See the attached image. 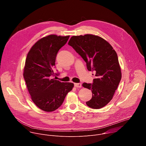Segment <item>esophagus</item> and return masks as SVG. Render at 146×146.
Here are the masks:
<instances>
[{
	"label": "esophagus",
	"instance_id": "obj_1",
	"mask_svg": "<svg viewBox=\"0 0 146 146\" xmlns=\"http://www.w3.org/2000/svg\"><path fill=\"white\" fill-rule=\"evenodd\" d=\"M74 87L77 88H81V84L80 83H74Z\"/></svg>",
	"mask_w": 146,
	"mask_h": 146
}]
</instances>
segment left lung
Listing matches in <instances>:
<instances>
[{
  "label": "left lung",
  "instance_id": "obj_1",
  "mask_svg": "<svg viewBox=\"0 0 146 146\" xmlns=\"http://www.w3.org/2000/svg\"><path fill=\"white\" fill-rule=\"evenodd\" d=\"M68 44L85 60L87 69L96 72L92 84L82 85L92 93L87 105L95 109L105 106L113 99L122 76L115 51L106 40L91 34L73 36Z\"/></svg>",
  "mask_w": 146,
  "mask_h": 146
}]
</instances>
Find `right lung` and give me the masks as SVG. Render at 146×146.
<instances>
[{
	"instance_id": "right-lung-1",
	"label": "right lung",
	"mask_w": 146,
	"mask_h": 146,
	"mask_svg": "<svg viewBox=\"0 0 146 146\" xmlns=\"http://www.w3.org/2000/svg\"><path fill=\"white\" fill-rule=\"evenodd\" d=\"M70 36L50 35L39 39L27 54L24 68V77L32 100L39 109L51 112L59 108L74 84L63 82L54 75L56 54L66 43Z\"/></svg>"
}]
</instances>
